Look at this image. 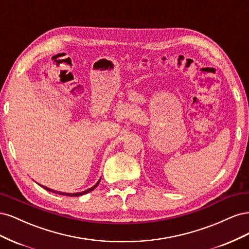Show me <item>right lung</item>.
<instances>
[{
  "label": "right lung",
  "instance_id": "obj_1",
  "mask_svg": "<svg viewBox=\"0 0 249 249\" xmlns=\"http://www.w3.org/2000/svg\"><path fill=\"white\" fill-rule=\"evenodd\" d=\"M99 182H100V179L98 180V182L95 184L94 186H92L91 188H89V189H87V190H85V191H82V192H74V194H70V192H61V191H57V190H53V189H51V188H47V187H45V186H43V185H39L41 186V187H43L44 189H46V190H49V191H52V192H53V194H58V195H62V196H83V195H86V194H89L90 191H92L93 189H95L96 187L98 186V184H99Z\"/></svg>",
  "mask_w": 249,
  "mask_h": 249
}]
</instances>
